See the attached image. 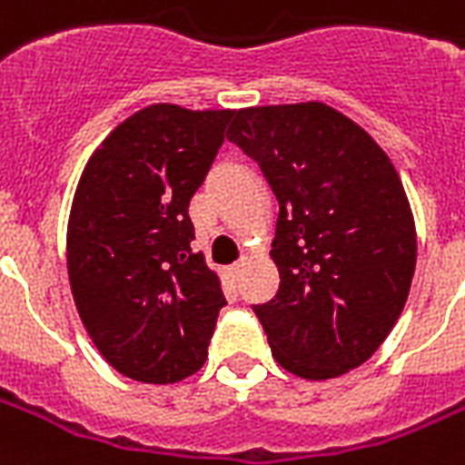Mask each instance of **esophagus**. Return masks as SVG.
<instances>
[{"label": "esophagus", "instance_id": "34e87169", "mask_svg": "<svg viewBox=\"0 0 465 465\" xmlns=\"http://www.w3.org/2000/svg\"><path fill=\"white\" fill-rule=\"evenodd\" d=\"M243 266H246V261H243V259L236 261V263H232V266H229V273H232V276L236 278L243 271Z\"/></svg>", "mask_w": 465, "mask_h": 465}]
</instances>
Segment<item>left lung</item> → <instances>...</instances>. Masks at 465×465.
I'll return each instance as SVG.
<instances>
[{
    "label": "left lung",
    "instance_id": "1",
    "mask_svg": "<svg viewBox=\"0 0 465 465\" xmlns=\"http://www.w3.org/2000/svg\"><path fill=\"white\" fill-rule=\"evenodd\" d=\"M226 137L278 199L281 285L253 305L276 362L302 380L355 370L391 332L414 278V216L394 164L315 101L239 110Z\"/></svg>",
    "mask_w": 465,
    "mask_h": 465
}]
</instances>
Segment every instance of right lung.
Listing matches in <instances>:
<instances>
[{
	"mask_svg": "<svg viewBox=\"0 0 465 465\" xmlns=\"http://www.w3.org/2000/svg\"><path fill=\"white\" fill-rule=\"evenodd\" d=\"M233 110L157 103L91 154L66 236L71 293L93 345L130 380L172 384L204 364L222 283L192 253L189 202Z\"/></svg>",
	"mask_w": 465,
	"mask_h": 465,
	"instance_id": "right-lung-1",
	"label": "right lung"
}]
</instances>
